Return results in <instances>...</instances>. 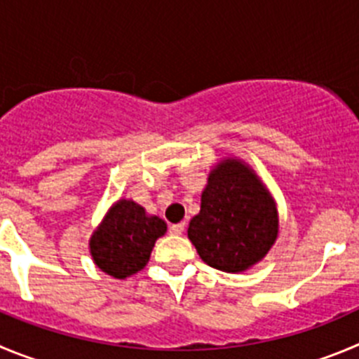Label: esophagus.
Returning a JSON list of instances; mask_svg holds the SVG:
<instances>
[{"label": "esophagus", "instance_id": "34e87169", "mask_svg": "<svg viewBox=\"0 0 359 359\" xmlns=\"http://www.w3.org/2000/svg\"><path fill=\"white\" fill-rule=\"evenodd\" d=\"M184 229H186V223H177V225L170 226V233L172 236H180L184 232Z\"/></svg>", "mask_w": 359, "mask_h": 359}]
</instances>
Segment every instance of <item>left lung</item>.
Listing matches in <instances>:
<instances>
[{
	"label": "left lung",
	"instance_id": "obj_1",
	"mask_svg": "<svg viewBox=\"0 0 359 359\" xmlns=\"http://www.w3.org/2000/svg\"><path fill=\"white\" fill-rule=\"evenodd\" d=\"M276 236V207L255 173L237 159L217 164L187 229L200 259L214 269L241 273L266 257Z\"/></svg>",
	"mask_w": 359,
	"mask_h": 359
}]
</instances>
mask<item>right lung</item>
Instances as JSON below:
<instances>
[{
	"mask_svg": "<svg viewBox=\"0 0 359 359\" xmlns=\"http://www.w3.org/2000/svg\"><path fill=\"white\" fill-rule=\"evenodd\" d=\"M164 232L166 223L161 217L147 216L142 205L120 200L93 232L90 241L93 262L115 278L133 276L147 266L154 244Z\"/></svg>",
	"mask_w": 359,
	"mask_h": 359,
	"instance_id": "1",
	"label": "right lung"
}]
</instances>
